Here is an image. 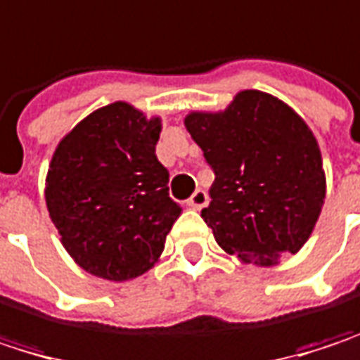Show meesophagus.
<instances>
[{"label": "esophagus", "mask_w": 360, "mask_h": 360, "mask_svg": "<svg viewBox=\"0 0 360 360\" xmlns=\"http://www.w3.org/2000/svg\"><path fill=\"white\" fill-rule=\"evenodd\" d=\"M186 205L199 211V209H202V207L207 205V193H205V191H195V193H193V197L186 201Z\"/></svg>", "instance_id": "esophagus-1"}]
</instances>
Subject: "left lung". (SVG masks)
<instances>
[{
	"instance_id": "8db88e82",
	"label": "left lung",
	"mask_w": 360,
	"mask_h": 360,
	"mask_svg": "<svg viewBox=\"0 0 360 360\" xmlns=\"http://www.w3.org/2000/svg\"><path fill=\"white\" fill-rule=\"evenodd\" d=\"M184 126L215 172L201 211L215 243L261 267L298 252L326 199L321 151L307 122L278 97L247 89L221 112H191Z\"/></svg>"
}]
</instances>
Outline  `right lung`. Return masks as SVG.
<instances>
[{"label": "right lung", "instance_id": "right-lung-1", "mask_svg": "<svg viewBox=\"0 0 360 360\" xmlns=\"http://www.w3.org/2000/svg\"><path fill=\"white\" fill-rule=\"evenodd\" d=\"M161 117L126 101L80 120L53 151L45 202L60 240L91 276L124 282L159 261L182 207L155 145Z\"/></svg>", "mask_w": 360, "mask_h": 360}]
</instances>
